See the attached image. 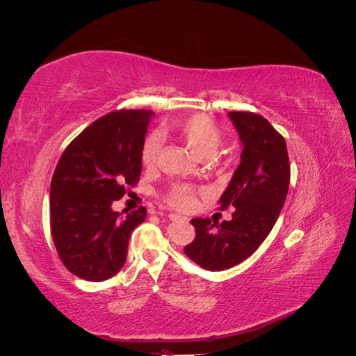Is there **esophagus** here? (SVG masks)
<instances>
[{
    "label": "esophagus",
    "instance_id": "34e87169",
    "mask_svg": "<svg viewBox=\"0 0 356 356\" xmlns=\"http://www.w3.org/2000/svg\"><path fill=\"white\" fill-rule=\"evenodd\" d=\"M169 218L172 220V221H177V220H187L186 217H182V215H179V213H169Z\"/></svg>",
    "mask_w": 356,
    "mask_h": 356
}]
</instances>
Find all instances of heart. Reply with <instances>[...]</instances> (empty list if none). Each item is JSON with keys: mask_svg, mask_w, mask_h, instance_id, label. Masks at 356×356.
<instances>
[{"mask_svg": "<svg viewBox=\"0 0 356 356\" xmlns=\"http://www.w3.org/2000/svg\"><path fill=\"white\" fill-rule=\"evenodd\" d=\"M170 132L195 153L199 159H212L217 156L224 141V134L211 118L203 114H191L170 124ZM160 141L156 135H149L141 148V161L145 168L157 163ZM197 190L184 182H174L163 195V200L172 208L190 209L196 204Z\"/></svg>", "mask_w": 356, "mask_h": 356, "instance_id": "b5f03b06", "label": "heart"}]
</instances>
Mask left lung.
Returning a JSON list of instances; mask_svg holds the SVG:
<instances>
[{"label": "left lung", "instance_id": "left-lung-1", "mask_svg": "<svg viewBox=\"0 0 356 356\" xmlns=\"http://www.w3.org/2000/svg\"><path fill=\"white\" fill-rule=\"evenodd\" d=\"M243 144L241 165L220 199V211L234 209L230 221L193 218L196 230L184 252L207 270H225L255 252L272 232L289 187L285 138L260 114L230 111Z\"/></svg>", "mask_w": 356, "mask_h": 356}]
</instances>
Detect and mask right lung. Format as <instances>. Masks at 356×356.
<instances>
[{
    "mask_svg": "<svg viewBox=\"0 0 356 356\" xmlns=\"http://www.w3.org/2000/svg\"><path fill=\"white\" fill-rule=\"evenodd\" d=\"M153 111L117 110L75 136L62 153L50 184V232L60 261L84 281L115 276L129 236L147 217L139 207L122 217L111 204L135 187L141 148Z\"/></svg>",
    "mask_w": 356,
    "mask_h": 356,
    "instance_id": "1",
    "label": "right lung"
}]
</instances>
